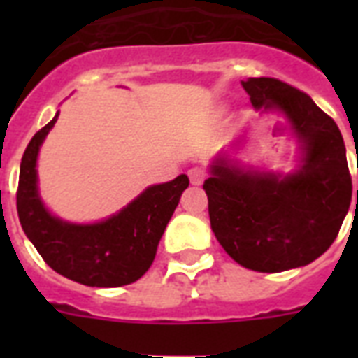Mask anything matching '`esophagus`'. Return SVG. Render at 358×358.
<instances>
[{"label": "esophagus", "instance_id": "esophagus-1", "mask_svg": "<svg viewBox=\"0 0 358 358\" xmlns=\"http://www.w3.org/2000/svg\"><path fill=\"white\" fill-rule=\"evenodd\" d=\"M189 180H191V184L193 185H201L202 182H204V176H206V174H204V171H202V169H199V167H193V169H189Z\"/></svg>", "mask_w": 358, "mask_h": 358}]
</instances>
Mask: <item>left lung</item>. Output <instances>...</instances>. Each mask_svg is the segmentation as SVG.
<instances>
[{
	"instance_id": "8db88e82",
	"label": "left lung",
	"mask_w": 358,
	"mask_h": 358,
	"mask_svg": "<svg viewBox=\"0 0 358 358\" xmlns=\"http://www.w3.org/2000/svg\"><path fill=\"white\" fill-rule=\"evenodd\" d=\"M241 87L258 113L288 124L295 165L284 173L241 162L238 146L219 152L202 185L210 224L239 266L260 273L303 267L333 245L350 210L344 139L305 92L273 78H249Z\"/></svg>"
}]
</instances>
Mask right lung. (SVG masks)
<instances>
[{"mask_svg":"<svg viewBox=\"0 0 358 358\" xmlns=\"http://www.w3.org/2000/svg\"><path fill=\"white\" fill-rule=\"evenodd\" d=\"M59 117L36 131L20 163L16 208L25 236L48 266L74 282L117 288L139 280L156 258L167 223L187 189V174L148 185L119 212L94 223H72L48 210L38 187V154Z\"/></svg>","mask_w":358,"mask_h":358,"instance_id":"add662e5","label":"right lung"}]
</instances>
